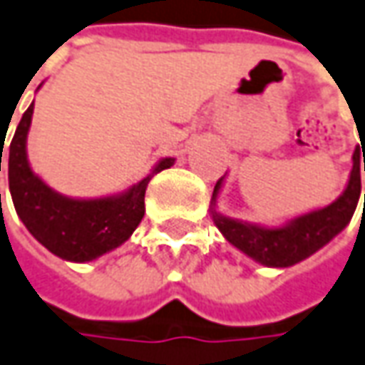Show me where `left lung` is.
Wrapping results in <instances>:
<instances>
[{"label":"left lung","instance_id":"obj_1","mask_svg":"<svg viewBox=\"0 0 365 365\" xmlns=\"http://www.w3.org/2000/svg\"><path fill=\"white\" fill-rule=\"evenodd\" d=\"M361 150L364 148L354 151V168L349 173L346 192L341 193L336 202L329 203L328 207L299 215L284 227H259V225L242 224L224 215L214 214L217 230L225 235L230 244H234L237 250H242L244 254L254 257L255 262L264 266L287 267L306 259L312 254H316L319 247L328 244L334 235H338L349 224L351 215L356 212L359 192H361V175H359L361 165L365 172V151L361 154ZM361 159L364 160V164L361 163ZM222 180L224 178H220L215 183L214 200L220 192Z\"/></svg>","mask_w":365,"mask_h":365}]
</instances>
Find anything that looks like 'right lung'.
Instances as JSON below:
<instances>
[{"instance_id":"obj_1","label":"right lung","mask_w":365,"mask_h":365,"mask_svg":"<svg viewBox=\"0 0 365 365\" xmlns=\"http://www.w3.org/2000/svg\"><path fill=\"white\" fill-rule=\"evenodd\" d=\"M31 113L34 103L17 123L7 160L11 200L29 234L39 244L46 245L51 254L68 262H89L123 244L145 214L143 200L151 175L172 168V158L162 160L151 175L143 178L130 192L121 195L101 200H69L47 187L37 175H34L27 163L26 140Z\"/></svg>"}]
</instances>
